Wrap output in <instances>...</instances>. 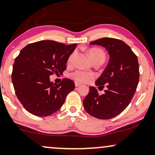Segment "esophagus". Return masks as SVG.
Wrapping results in <instances>:
<instances>
[{
  "instance_id": "esophagus-1",
  "label": "esophagus",
  "mask_w": 155,
  "mask_h": 155,
  "mask_svg": "<svg viewBox=\"0 0 155 155\" xmlns=\"http://www.w3.org/2000/svg\"><path fill=\"white\" fill-rule=\"evenodd\" d=\"M80 85H81V84H80V83H79V82H77V81H76V82H75V86H76V87H79Z\"/></svg>"
}]
</instances>
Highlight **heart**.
Segmentation results:
<instances>
[{
    "instance_id": "obj_1",
    "label": "heart",
    "mask_w": 155,
    "mask_h": 155,
    "mask_svg": "<svg viewBox=\"0 0 155 155\" xmlns=\"http://www.w3.org/2000/svg\"><path fill=\"white\" fill-rule=\"evenodd\" d=\"M88 54H89L90 58H91L92 61H94L97 58H105V54L102 50L99 49L97 48H91L88 51ZM74 54L70 55V56L68 58V63L70 64L72 61V58H73ZM72 79H74L75 81L78 82H81V83H87L89 82L90 80L94 78V75L91 73H88L81 70H77V71L73 72L71 74Z\"/></svg>"
}]
</instances>
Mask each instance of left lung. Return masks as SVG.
I'll list each match as a JSON object with an SVG mask.
<instances>
[{"label":"left lung","mask_w":155,"mask_h":155,"mask_svg":"<svg viewBox=\"0 0 155 155\" xmlns=\"http://www.w3.org/2000/svg\"><path fill=\"white\" fill-rule=\"evenodd\" d=\"M89 44L104 47L109 53V63L95 82L99 87L105 85L107 89L99 95L95 87H90L83 101L84 107L96 118L109 119L122 112L134 97L140 79L137 57L119 39L102 38Z\"/></svg>","instance_id":"8db88e82"}]
</instances>
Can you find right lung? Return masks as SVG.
<instances>
[{"label": "right lung", "mask_w": 155, "mask_h": 155, "mask_svg": "<svg viewBox=\"0 0 155 155\" xmlns=\"http://www.w3.org/2000/svg\"><path fill=\"white\" fill-rule=\"evenodd\" d=\"M76 44L65 45L54 41H40L24 47L13 66L12 82L16 97L32 114L47 117L57 111L66 96L75 88L71 79L56 84L50 75L62 74Z\"/></svg>", "instance_id": "1"}]
</instances>
